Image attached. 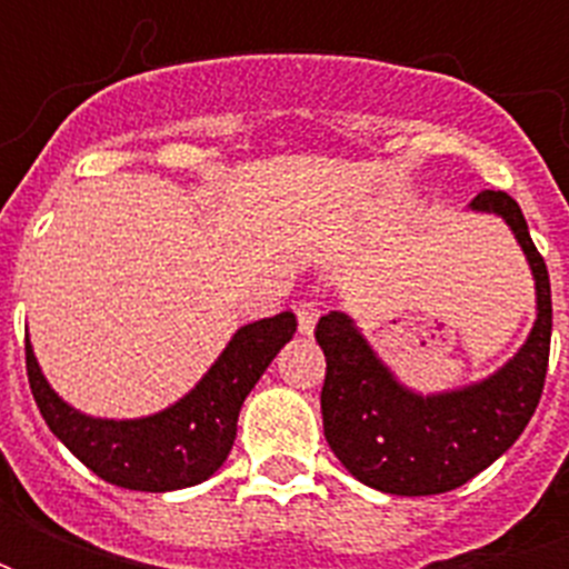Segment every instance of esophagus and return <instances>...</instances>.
I'll use <instances>...</instances> for the list:
<instances>
[{"label": "esophagus", "mask_w": 569, "mask_h": 569, "mask_svg": "<svg viewBox=\"0 0 569 569\" xmlns=\"http://www.w3.org/2000/svg\"><path fill=\"white\" fill-rule=\"evenodd\" d=\"M295 316H298V330L310 337L316 330V321H319V307L312 301H298L295 303Z\"/></svg>", "instance_id": "1"}]
</instances>
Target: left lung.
Wrapping results in <instances>:
<instances>
[{
    "label": "left lung",
    "instance_id": "8db88e82",
    "mask_svg": "<svg viewBox=\"0 0 569 569\" xmlns=\"http://www.w3.org/2000/svg\"><path fill=\"white\" fill-rule=\"evenodd\" d=\"M472 212L499 214L529 259L538 289V319L526 346L490 378L419 396L380 363L346 312L316 325L328 375L321 419L330 449L363 485L392 496L449 493L511 449L543 392L552 339V292L543 257L520 206L505 191H481Z\"/></svg>",
    "mask_w": 569,
    "mask_h": 569
}]
</instances>
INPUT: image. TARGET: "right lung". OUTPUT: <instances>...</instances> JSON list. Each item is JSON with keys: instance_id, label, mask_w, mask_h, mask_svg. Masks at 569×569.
Masks as SVG:
<instances>
[{"instance_id": "add662e5", "label": "right lung", "mask_w": 569, "mask_h": 569, "mask_svg": "<svg viewBox=\"0 0 569 569\" xmlns=\"http://www.w3.org/2000/svg\"><path fill=\"white\" fill-rule=\"evenodd\" d=\"M292 312L259 319L232 333L221 357L191 392L141 419H97L79 413L49 387L26 339L31 396L49 431L109 485L144 493L194 487L223 467L236 440L244 398L277 351L295 337Z\"/></svg>"}]
</instances>
